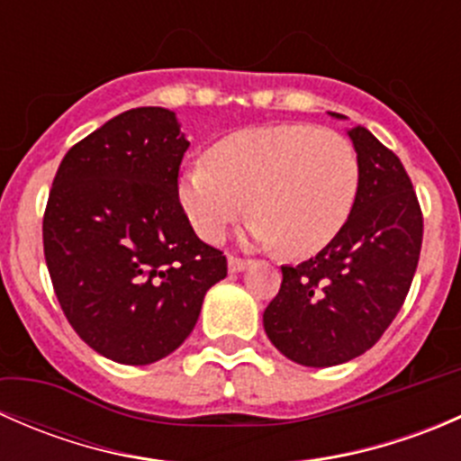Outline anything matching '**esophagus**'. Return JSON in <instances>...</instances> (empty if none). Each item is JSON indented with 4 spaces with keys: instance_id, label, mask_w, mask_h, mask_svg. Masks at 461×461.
<instances>
[{
    "instance_id": "obj_1",
    "label": "esophagus",
    "mask_w": 461,
    "mask_h": 461,
    "mask_svg": "<svg viewBox=\"0 0 461 461\" xmlns=\"http://www.w3.org/2000/svg\"><path fill=\"white\" fill-rule=\"evenodd\" d=\"M248 265H249V260H245V258H239V257H230V258H227V267H230L231 274L243 272V269L248 267Z\"/></svg>"
}]
</instances>
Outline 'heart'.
Returning <instances> with one entry per match:
<instances>
[{"mask_svg":"<svg viewBox=\"0 0 461 461\" xmlns=\"http://www.w3.org/2000/svg\"><path fill=\"white\" fill-rule=\"evenodd\" d=\"M361 187L355 144L308 122L239 129L178 178V201L207 243L254 213L249 239L287 257H312L350 221Z\"/></svg>","mask_w":461,"mask_h":461,"instance_id":"b5f03b06","label":"heart"}]
</instances>
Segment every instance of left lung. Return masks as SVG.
Masks as SVG:
<instances>
[{
  "label": "left lung",
  "instance_id": "left-lung-1",
  "mask_svg": "<svg viewBox=\"0 0 461 461\" xmlns=\"http://www.w3.org/2000/svg\"><path fill=\"white\" fill-rule=\"evenodd\" d=\"M348 136L361 162L350 221L317 257L283 265L281 290L263 312L269 341L310 368L346 364L379 341L406 301L424 239L402 160L366 127Z\"/></svg>",
  "mask_w": 461,
  "mask_h": 461
}]
</instances>
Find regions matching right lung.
I'll return each mask as SVG.
<instances>
[{
  "instance_id": "right-lung-1",
  "label": "right lung",
  "mask_w": 461,
  "mask_h": 461,
  "mask_svg": "<svg viewBox=\"0 0 461 461\" xmlns=\"http://www.w3.org/2000/svg\"><path fill=\"white\" fill-rule=\"evenodd\" d=\"M187 147L174 111H124L68 149L50 187L41 236L55 296L82 341L118 364L171 355L227 276L178 201Z\"/></svg>"
}]
</instances>
